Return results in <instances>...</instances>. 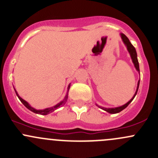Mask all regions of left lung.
Wrapping results in <instances>:
<instances>
[{
  "instance_id": "8db88e82",
  "label": "left lung",
  "mask_w": 158,
  "mask_h": 158,
  "mask_svg": "<svg viewBox=\"0 0 158 158\" xmlns=\"http://www.w3.org/2000/svg\"><path fill=\"white\" fill-rule=\"evenodd\" d=\"M120 35H121V39H122L123 41V43H124V44H125V45L127 46V50H128V51H129V54H130V57H131V58H132V63H133L134 66H135L136 70H137L139 73H140V70H139V61H138V58H137V53H136L135 48H134V46L132 45V44H131V42H130V41H129V39H128V38L125 35L123 34V33H120ZM139 82H140V80H139V82H138L137 89H136V92L135 93V94H134V95H133V97L132 98V99H131L130 101H128L127 104H124V105L120 106V107H114V108H106V107H101V106L98 105L97 104H96V105H97L98 107H99V108L104 110L107 111V112L110 113V114H117V113H119V112H120V111H122L123 110L125 109L126 107H127V106L129 105V104H130L131 102H132V101L133 100L134 98L135 97L136 94H137V92H138V89H139Z\"/></svg>"
}]
</instances>
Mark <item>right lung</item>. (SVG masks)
<instances>
[{
  "mask_svg": "<svg viewBox=\"0 0 158 158\" xmlns=\"http://www.w3.org/2000/svg\"><path fill=\"white\" fill-rule=\"evenodd\" d=\"M69 87H70V85H69V86H68V91H69ZM14 90H15V89H14ZM15 92H16V95H17V97L19 98V100H20L21 102H22L23 104H24L25 107H27V108L29 109V110L32 111V112L35 113V114H41V115H47V114H50V113H52L53 111H54V110H57L58 107H61V106L64 105V104H66V101H67V98H68V92H67V93H66V96H65V98H64V100L61 101L60 102L58 103L57 104H56V105L54 106V107H49V108H46V109H44V110H36V109L33 108L32 107H31V106L29 105V103H28L27 101L23 100L22 98L19 97V94H18V93L16 92V90H15Z\"/></svg>",
  "mask_w": 158,
  "mask_h": 158,
  "instance_id": "obj_1",
  "label": "right lung"
}]
</instances>
